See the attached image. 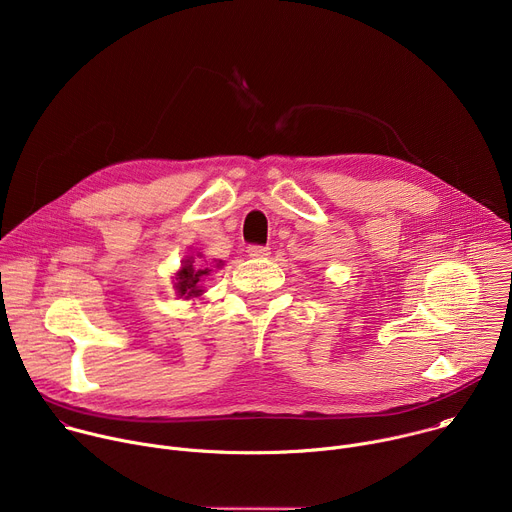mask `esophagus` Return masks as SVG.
Wrapping results in <instances>:
<instances>
[{"instance_id":"1","label":"esophagus","mask_w":512,"mask_h":512,"mask_svg":"<svg viewBox=\"0 0 512 512\" xmlns=\"http://www.w3.org/2000/svg\"><path fill=\"white\" fill-rule=\"evenodd\" d=\"M247 253H249V257H257V259H261V257H267V255H269V247L249 245V247H247Z\"/></svg>"}]
</instances>
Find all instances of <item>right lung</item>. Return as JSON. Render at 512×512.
<instances>
[{"mask_svg": "<svg viewBox=\"0 0 512 512\" xmlns=\"http://www.w3.org/2000/svg\"><path fill=\"white\" fill-rule=\"evenodd\" d=\"M218 267V265H216ZM212 269L210 267H204L196 257L188 255L184 261H182V269L176 273V283L174 287L178 289V296L180 298H198L202 294L200 289V281L202 277H206Z\"/></svg>", "mask_w": 512, "mask_h": 512, "instance_id": "obj_1", "label": "right lung"}]
</instances>
